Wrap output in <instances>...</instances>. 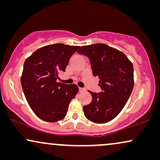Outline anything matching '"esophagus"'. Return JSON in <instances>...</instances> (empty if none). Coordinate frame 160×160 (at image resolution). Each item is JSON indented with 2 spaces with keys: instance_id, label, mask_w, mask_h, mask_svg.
Listing matches in <instances>:
<instances>
[{
  "instance_id": "esophagus-1",
  "label": "esophagus",
  "mask_w": 160,
  "mask_h": 160,
  "mask_svg": "<svg viewBox=\"0 0 160 160\" xmlns=\"http://www.w3.org/2000/svg\"><path fill=\"white\" fill-rule=\"evenodd\" d=\"M78 89H79L80 92H84V91H85V89H84V88H82V87H79V88H78Z\"/></svg>"
}]
</instances>
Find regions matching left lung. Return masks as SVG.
<instances>
[{
  "label": "left lung",
  "mask_w": 160,
  "mask_h": 160,
  "mask_svg": "<svg viewBox=\"0 0 160 160\" xmlns=\"http://www.w3.org/2000/svg\"><path fill=\"white\" fill-rule=\"evenodd\" d=\"M77 52L89 59L102 89L99 93L89 91L92 100L83 108L85 117L95 123L111 121L121 112L132 91V62L123 52L104 43L83 46Z\"/></svg>",
  "instance_id": "left-lung-1"
}]
</instances>
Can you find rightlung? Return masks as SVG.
<instances>
[{
	"label": "right lung",
	"instance_id": "1",
	"mask_svg": "<svg viewBox=\"0 0 160 160\" xmlns=\"http://www.w3.org/2000/svg\"><path fill=\"white\" fill-rule=\"evenodd\" d=\"M78 46L63 43L37 49L24 63L21 84L32 111L43 121L55 122L66 116L71 100L78 92L76 84L57 82Z\"/></svg>",
	"mask_w": 160,
	"mask_h": 160
}]
</instances>
